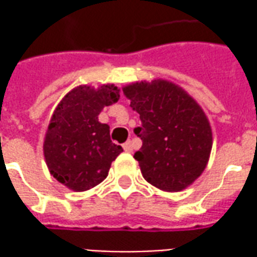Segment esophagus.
Here are the masks:
<instances>
[{
    "label": "esophagus",
    "instance_id": "obj_1",
    "mask_svg": "<svg viewBox=\"0 0 257 257\" xmlns=\"http://www.w3.org/2000/svg\"><path fill=\"white\" fill-rule=\"evenodd\" d=\"M122 147H123V150L126 151V153H132V150H134V145H132V142H131V140L125 142Z\"/></svg>",
    "mask_w": 257,
    "mask_h": 257
}]
</instances>
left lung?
<instances>
[{
    "label": "left lung",
    "mask_w": 257,
    "mask_h": 257,
    "mask_svg": "<svg viewBox=\"0 0 257 257\" xmlns=\"http://www.w3.org/2000/svg\"><path fill=\"white\" fill-rule=\"evenodd\" d=\"M142 125L134 129L143 145L135 153L143 178L157 189L180 191L193 183L209 160L212 131L193 97L164 79L123 88Z\"/></svg>",
    "instance_id": "1"
}]
</instances>
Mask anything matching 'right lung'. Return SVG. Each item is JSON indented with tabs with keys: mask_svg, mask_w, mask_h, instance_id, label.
Listing matches in <instances>:
<instances>
[{
	"mask_svg": "<svg viewBox=\"0 0 257 257\" xmlns=\"http://www.w3.org/2000/svg\"><path fill=\"white\" fill-rule=\"evenodd\" d=\"M119 99L114 85L99 89L74 88L59 103L44 142V156L53 178L74 191L101 183L122 147L110 139V126L99 122V114Z\"/></svg>",
	"mask_w": 257,
	"mask_h": 257,
	"instance_id": "1",
	"label": "right lung"
}]
</instances>
